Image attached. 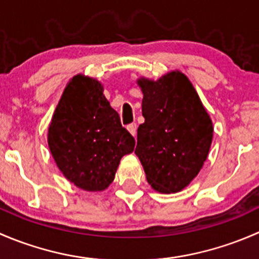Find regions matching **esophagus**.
<instances>
[{"mask_svg":"<svg viewBox=\"0 0 259 259\" xmlns=\"http://www.w3.org/2000/svg\"><path fill=\"white\" fill-rule=\"evenodd\" d=\"M127 130H129V133L133 135V137H135V135H137V124L133 122V124L127 125Z\"/></svg>","mask_w":259,"mask_h":259,"instance_id":"1","label":"esophagus"}]
</instances>
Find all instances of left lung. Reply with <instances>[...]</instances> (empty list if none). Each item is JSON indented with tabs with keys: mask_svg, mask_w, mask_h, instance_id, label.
Wrapping results in <instances>:
<instances>
[{
	"mask_svg": "<svg viewBox=\"0 0 259 259\" xmlns=\"http://www.w3.org/2000/svg\"><path fill=\"white\" fill-rule=\"evenodd\" d=\"M142 113L135 154L146 180L159 193H177L202 169L213 139V124L189 79L171 71L154 81L140 77Z\"/></svg>",
	"mask_w": 259,
	"mask_h": 259,
	"instance_id": "1",
	"label": "left lung"
}]
</instances>
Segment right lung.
Returning <instances> with one entry per match:
<instances>
[{
	"label": "right lung",
	"instance_id": "obj_1",
	"mask_svg": "<svg viewBox=\"0 0 259 259\" xmlns=\"http://www.w3.org/2000/svg\"><path fill=\"white\" fill-rule=\"evenodd\" d=\"M103 91L98 80L74 76L49 126L48 143L55 163L65 178L88 192L105 190L120 159L135 146Z\"/></svg>",
	"mask_w": 259,
	"mask_h": 259
}]
</instances>
